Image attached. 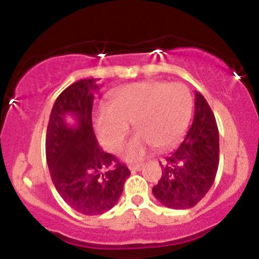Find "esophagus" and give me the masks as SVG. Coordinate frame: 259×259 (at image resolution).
<instances>
[{
  "label": "esophagus",
  "instance_id": "34e87169",
  "mask_svg": "<svg viewBox=\"0 0 259 259\" xmlns=\"http://www.w3.org/2000/svg\"><path fill=\"white\" fill-rule=\"evenodd\" d=\"M144 168V164H130L129 169L132 171H138V170H142Z\"/></svg>",
  "mask_w": 259,
  "mask_h": 259
}]
</instances>
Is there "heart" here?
I'll list each match as a JSON object with an SVG mask.
<instances>
[{"mask_svg":"<svg viewBox=\"0 0 259 259\" xmlns=\"http://www.w3.org/2000/svg\"><path fill=\"white\" fill-rule=\"evenodd\" d=\"M190 91L180 82L144 81L122 86L111 96L110 106L98 113L96 130L101 143L117 151L134 124L135 135L126 150L130 160L142 158L150 146L169 149L183 137L192 116Z\"/></svg>","mask_w":259,"mask_h":259,"instance_id":"obj_1","label":"heart"}]
</instances>
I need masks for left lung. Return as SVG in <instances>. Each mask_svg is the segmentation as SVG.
Returning a JSON list of instances; mask_svg holds the SVG:
<instances>
[{
    "label": "left lung",
    "mask_w": 259,
    "mask_h": 259,
    "mask_svg": "<svg viewBox=\"0 0 259 259\" xmlns=\"http://www.w3.org/2000/svg\"><path fill=\"white\" fill-rule=\"evenodd\" d=\"M161 165L153 187L159 202L171 209H189L209 192L219 164V132L207 100L195 93L194 117L184 140Z\"/></svg>",
    "instance_id": "8db88e82"
}]
</instances>
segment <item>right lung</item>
I'll return each instance as SVG.
<instances>
[{
  "label": "right lung",
  "mask_w": 259,
  "mask_h": 259,
  "mask_svg": "<svg viewBox=\"0 0 259 259\" xmlns=\"http://www.w3.org/2000/svg\"><path fill=\"white\" fill-rule=\"evenodd\" d=\"M95 79L76 81L52 106L46 133V160L62 199L85 215L110 210L119 200L130 170L99 146L93 129ZM71 117L74 123H70Z\"/></svg>",
  "instance_id": "right-lung-1"
}]
</instances>
